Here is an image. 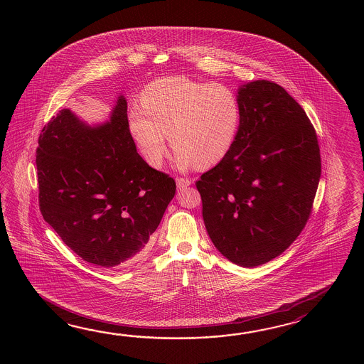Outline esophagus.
<instances>
[{
	"label": "esophagus",
	"mask_w": 364,
	"mask_h": 364,
	"mask_svg": "<svg viewBox=\"0 0 364 364\" xmlns=\"http://www.w3.org/2000/svg\"><path fill=\"white\" fill-rule=\"evenodd\" d=\"M191 179L188 178H177V186H178V188H185V187H188V186H191Z\"/></svg>",
	"instance_id": "esophagus-1"
}]
</instances>
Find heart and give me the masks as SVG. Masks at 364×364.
Returning a JSON list of instances; mask_svg holds the SVG:
<instances>
[{
  "instance_id": "heart-1",
  "label": "heart",
  "mask_w": 364,
  "mask_h": 364,
  "mask_svg": "<svg viewBox=\"0 0 364 364\" xmlns=\"http://www.w3.org/2000/svg\"><path fill=\"white\" fill-rule=\"evenodd\" d=\"M140 102L141 107L129 110V130L152 168H160L168 154L166 135L176 148L174 163L182 171L223 161L238 138L240 100L226 85L161 77L146 87Z\"/></svg>"
}]
</instances>
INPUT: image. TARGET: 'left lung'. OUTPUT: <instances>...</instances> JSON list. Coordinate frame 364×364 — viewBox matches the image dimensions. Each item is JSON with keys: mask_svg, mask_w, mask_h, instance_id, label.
Wrapping results in <instances>:
<instances>
[{"mask_svg": "<svg viewBox=\"0 0 364 364\" xmlns=\"http://www.w3.org/2000/svg\"><path fill=\"white\" fill-rule=\"evenodd\" d=\"M237 96L238 138L196 187L215 247L232 263L254 268L282 254L302 232L321 161L314 126L281 85L248 82Z\"/></svg>", "mask_w": 364, "mask_h": 364, "instance_id": "left-lung-1", "label": "left lung"}]
</instances>
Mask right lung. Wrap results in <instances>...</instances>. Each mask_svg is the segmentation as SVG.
<instances>
[{"label": "right lung", "instance_id": "1", "mask_svg": "<svg viewBox=\"0 0 364 364\" xmlns=\"http://www.w3.org/2000/svg\"><path fill=\"white\" fill-rule=\"evenodd\" d=\"M41 215L87 263L116 268L146 247L176 182L136 152L124 95L102 124L62 109L44 126L36 152Z\"/></svg>", "mask_w": 364, "mask_h": 364}]
</instances>
